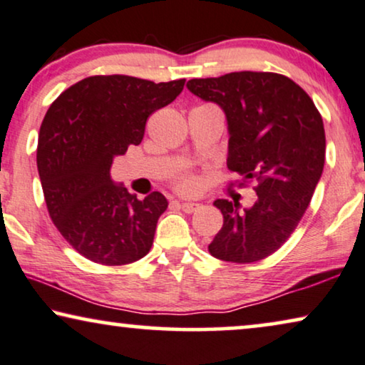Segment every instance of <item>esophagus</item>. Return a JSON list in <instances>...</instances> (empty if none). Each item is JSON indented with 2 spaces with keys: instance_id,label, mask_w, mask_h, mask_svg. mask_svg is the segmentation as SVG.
<instances>
[{
  "instance_id": "esophagus-1",
  "label": "esophagus",
  "mask_w": 365,
  "mask_h": 365,
  "mask_svg": "<svg viewBox=\"0 0 365 365\" xmlns=\"http://www.w3.org/2000/svg\"><path fill=\"white\" fill-rule=\"evenodd\" d=\"M199 207H201V204H199V202H181V209L187 214L196 212Z\"/></svg>"
}]
</instances>
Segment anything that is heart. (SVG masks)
Segmentation results:
<instances>
[{
  "instance_id": "heart-1",
  "label": "heart",
  "mask_w": 365,
  "mask_h": 365,
  "mask_svg": "<svg viewBox=\"0 0 365 365\" xmlns=\"http://www.w3.org/2000/svg\"><path fill=\"white\" fill-rule=\"evenodd\" d=\"M178 187L179 191L187 192V194L196 192L199 189V179L196 176H189V174L187 176H181L178 179Z\"/></svg>"
}]
</instances>
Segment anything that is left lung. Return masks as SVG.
Here are the masks:
<instances>
[{
  "mask_svg": "<svg viewBox=\"0 0 365 365\" xmlns=\"http://www.w3.org/2000/svg\"><path fill=\"white\" fill-rule=\"evenodd\" d=\"M187 89L226 114L227 168L257 181L256 202L217 199L224 224L209 244L214 257L249 264L276 252L297 227L322 176L326 133L314 101L277 73L239 71L191 79Z\"/></svg>",
  "mask_w": 365,
  "mask_h": 365,
  "instance_id": "8db88e82",
  "label": "left lung"
}]
</instances>
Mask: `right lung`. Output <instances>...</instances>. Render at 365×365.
<instances>
[{"instance_id":"1","label":"right lung","mask_w":365,"mask_h":365,"mask_svg":"<svg viewBox=\"0 0 365 365\" xmlns=\"http://www.w3.org/2000/svg\"><path fill=\"white\" fill-rule=\"evenodd\" d=\"M184 83L89 76L49 106L36 151L44 201L61 236L89 261L123 266L151 249L168 199L154 191L139 201L109 171L114 156L143 141L148 118L173 103Z\"/></svg>"}]
</instances>
